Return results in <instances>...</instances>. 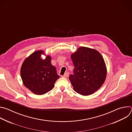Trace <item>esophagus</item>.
I'll list each match as a JSON object with an SVG mask.
<instances>
[{
    "label": "esophagus",
    "mask_w": 132,
    "mask_h": 132,
    "mask_svg": "<svg viewBox=\"0 0 132 132\" xmlns=\"http://www.w3.org/2000/svg\"><path fill=\"white\" fill-rule=\"evenodd\" d=\"M68 76H69V73H68V72H66V73L63 75V77L66 78V77H68Z\"/></svg>",
    "instance_id": "obj_1"
}]
</instances>
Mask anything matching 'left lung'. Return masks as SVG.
<instances>
[{
	"label": "left lung",
	"instance_id": "8db88e82",
	"mask_svg": "<svg viewBox=\"0 0 132 132\" xmlns=\"http://www.w3.org/2000/svg\"><path fill=\"white\" fill-rule=\"evenodd\" d=\"M73 74L69 79L73 89L82 96H88L97 91L104 83L106 68L101 54L97 51L80 47L71 54Z\"/></svg>",
	"mask_w": 132,
	"mask_h": 132
}]
</instances>
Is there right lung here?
Instances as JSON below:
<instances>
[{"instance_id": "1", "label": "right lung", "mask_w": 132, "mask_h": 132, "mask_svg": "<svg viewBox=\"0 0 132 132\" xmlns=\"http://www.w3.org/2000/svg\"><path fill=\"white\" fill-rule=\"evenodd\" d=\"M42 51L33 53L23 62L20 70L24 85L35 95H41L51 90L60 77L55 66L51 64V57L41 58Z\"/></svg>"}]
</instances>
